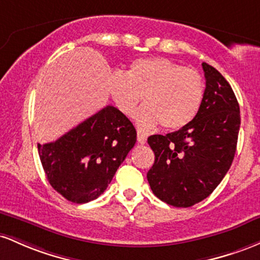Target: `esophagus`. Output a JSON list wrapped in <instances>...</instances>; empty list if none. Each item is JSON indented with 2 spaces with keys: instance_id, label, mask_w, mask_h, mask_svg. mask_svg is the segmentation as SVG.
Here are the masks:
<instances>
[{
  "instance_id": "34e87169",
  "label": "esophagus",
  "mask_w": 260,
  "mask_h": 260,
  "mask_svg": "<svg viewBox=\"0 0 260 260\" xmlns=\"http://www.w3.org/2000/svg\"><path fill=\"white\" fill-rule=\"evenodd\" d=\"M146 140H147V136H146L144 133H141V131H139V133H138V142H139V144H146Z\"/></svg>"
}]
</instances>
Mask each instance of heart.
<instances>
[{
	"label": "heart",
	"instance_id": "b5f03b06",
	"mask_svg": "<svg viewBox=\"0 0 260 260\" xmlns=\"http://www.w3.org/2000/svg\"><path fill=\"white\" fill-rule=\"evenodd\" d=\"M109 89L116 107L127 116L133 115L145 95L146 104L134 116L144 131L158 124L167 130L185 126L199 112L204 98L199 72L166 57L139 59L126 74L113 72Z\"/></svg>",
	"mask_w": 260,
	"mask_h": 260
}]
</instances>
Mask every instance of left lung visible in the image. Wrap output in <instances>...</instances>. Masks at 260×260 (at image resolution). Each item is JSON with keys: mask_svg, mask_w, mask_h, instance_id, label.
I'll list each match as a JSON object with an SVG mask.
<instances>
[{"mask_svg": "<svg viewBox=\"0 0 260 260\" xmlns=\"http://www.w3.org/2000/svg\"><path fill=\"white\" fill-rule=\"evenodd\" d=\"M206 87L199 112L185 126L147 139L154 163L147 180L158 199L189 208L208 198L231 167L241 125L231 86L215 67L203 62Z\"/></svg>", "mask_w": 260, "mask_h": 260, "instance_id": "obj_1", "label": "left lung"}]
</instances>
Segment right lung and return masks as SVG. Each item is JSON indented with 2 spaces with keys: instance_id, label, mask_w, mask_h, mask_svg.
Wrapping results in <instances>:
<instances>
[{
  "instance_id": "right-lung-1",
  "label": "right lung",
  "mask_w": 260,
  "mask_h": 260,
  "mask_svg": "<svg viewBox=\"0 0 260 260\" xmlns=\"http://www.w3.org/2000/svg\"><path fill=\"white\" fill-rule=\"evenodd\" d=\"M136 142L133 122L107 106L49 144H38L49 183L65 199L84 204L97 199Z\"/></svg>"
}]
</instances>
